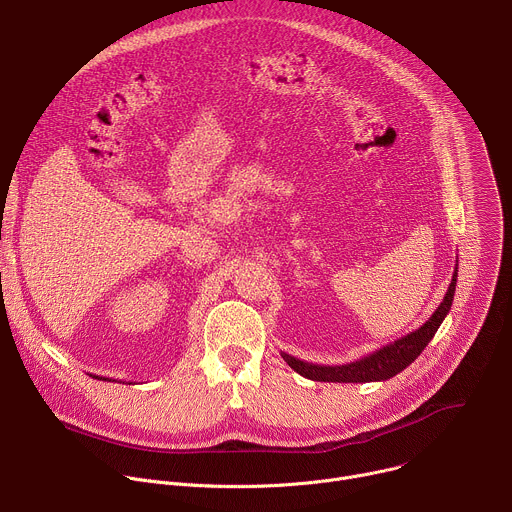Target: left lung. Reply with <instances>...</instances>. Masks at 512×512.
<instances>
[{
	"mask_svg": "<svg viewBox=\"0 0 512 512\" xmlns=\"http://www.w3.org/2000/svg\"><path fill=\"white\" fill-rule=\"evenodd\" d=\"M456 281H458V263H456L452 283L446 291L442 304L437 306V310L429 316V320L421 328L413 330L407 336H401L399 340H395L367 356H362L358 360L328 367V364H314V362L300 360L287 352H281V356L291 369L310 381H322V383L387 381V379L399 375L403 369H407L409 364L423 352L427 342L435 336L437 328L442 326V322L446 320V316L452 310V302H454V294H456Z\"/></svg>",
	"mask_w": 512,
	"mask_h": 512,
	"instance_id": "obj_1",
	"label": "left lung"
}]
</instances>
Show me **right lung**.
<instances>
[{"mask_svg": "<svg viewBox=\"0 0 512 512\" xmlns=\"http://www.w3.org/2000/svg\"><path fill=\"white\" fill-rule=\"evenodd\" d=\"M95 379H103V381H113V379H105V377H97V375H95ZM129 385H131V383H129Z\"/></svg>", "mask_w": 512, "mask_h": 512, "instance_id": "obj_1", "label": "right lung"}]
</instances>
